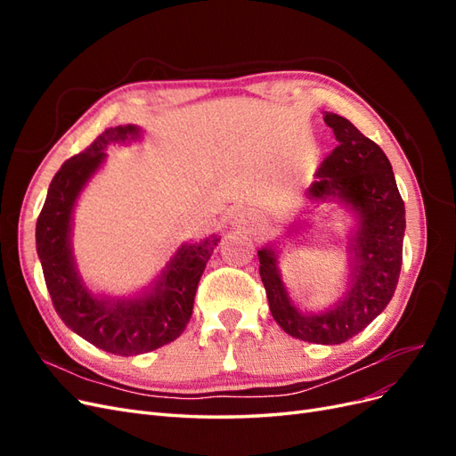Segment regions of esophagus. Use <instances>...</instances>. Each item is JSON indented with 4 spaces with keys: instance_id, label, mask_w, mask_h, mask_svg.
Here are the masks:
<instances>
[{
    "instance_id": "1",
    "label": "esophagus",
    "mask_w": 456,
    "mask_h": 456,
    "mask_svg": "<svg viewBox=\"0 0 456 456\" xmlns=\"http://www.w3.org/2000/svg\"><path fill=\"white\" fill-rule=\"evenodd\" d=\"M232 224L245 232H255L260 226V218L251 211L240 209L232 215Z\"/></svg>"
}]
</instances>
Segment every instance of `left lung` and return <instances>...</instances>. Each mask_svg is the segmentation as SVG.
I'll list each match as a JSON object with an SVG mask.
<instances>
[{"label":"left lung","mask_w":456,"mask_h":456,"mask_svg":"<svg viewBox=\"0 0 456 456\" xmlns=\"http://www.w3.org/2000/svg\"><path fill=\"white\" fill-rule=\"evenodd\" d=\"M333 129L337 148L322 161L308 191L310 200L337 196L362 216L355 238L354 283L342 302L322 315H302L287 298L275 255L258 251V272L265 283L272 317L287 335L315 344H340L355 337L388 306L403 260L405 205L392 165L377 142L346 118L323 116Z\"/></svg>","instance_id":"obj_1"}]
</instances>
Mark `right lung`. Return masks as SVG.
<instances>
[{
    "mask_svg": "<svg viewBox=\"0 0 456 456\" xmlns=\"http://www.w3.org/2000/svg\"><path fill=\"white\" fill-rule=\"evenodd\" d=\"M136 127H110L53 176L36 224L37 256L47 291L61 320L93 346L114 355L151 352L181 337L194 310V297L218 238L183 245L163 272L154 293L110 305L81 285L70 251V218L79 190L104 159L112 142H126Z\"/></svg>",
    "mask_w": 456,
    "mask_h": 456,
    "instance_id": "obj_1",
    "label": "right lung"
}]
</instances>
